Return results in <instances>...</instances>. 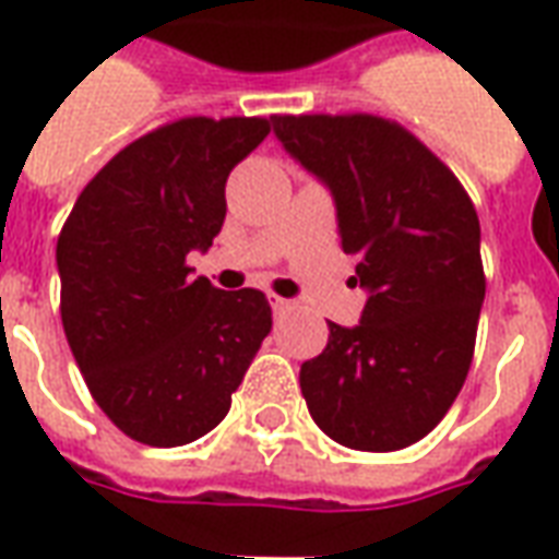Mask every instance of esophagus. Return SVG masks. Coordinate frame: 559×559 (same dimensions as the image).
<instances>
[{"mask_svg":"<svg viewBox=\"0 0 559 559\" xmlns=\"http://www.w3.org/2000/svg\"><path fill=\"white\" fill-rule=\"evenodd\" d=\"M272 308H275V311H287V308H290V299H281V296H272Z\"/></svg>","mask_w":559,"mask_h":559,"instance_id":"esophagus-1","label":"esophagus"}]
</instances>
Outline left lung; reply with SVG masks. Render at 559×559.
I'll return each instance as SVG.
<instances>
[{
  "label": "left lung",
  "instance_id": "1",
  "mask_svg": "<svg viewBox=\"0 0 559 559\" xmlns=\"http://www.w3.org/2000/svg\"><path fill=\"white\" fill-rule=\"evenodd\" d=\"M272 131L335 203L365 299L356 326L329 323L302 362L311 419L335 443L395 452L443 419L464 386L485 302L479 218L455 173L377 116H272Z\"/></svg>",
  "mask_w": 559,
  "mask_h": 559
}]
</instances>
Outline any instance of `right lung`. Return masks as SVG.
<instances>
[{"label": "right lung", "mask_w": 559, "mask_h": 559, "mask_svg": "<svg viewBox=\"0 0 559 559\" xmlns=\"http://www.w3.org/2000/svg\"><path fill=\"white\" fill-rule=\"evenodd\" d=\"M272 119H179L107 160L56 242L62 326L92 399L131 440L194 443L230 411L272 329L260 290L191 278L221 233L224 185Z\"/></svg>", "instance_id": "1"}]
</instances>
